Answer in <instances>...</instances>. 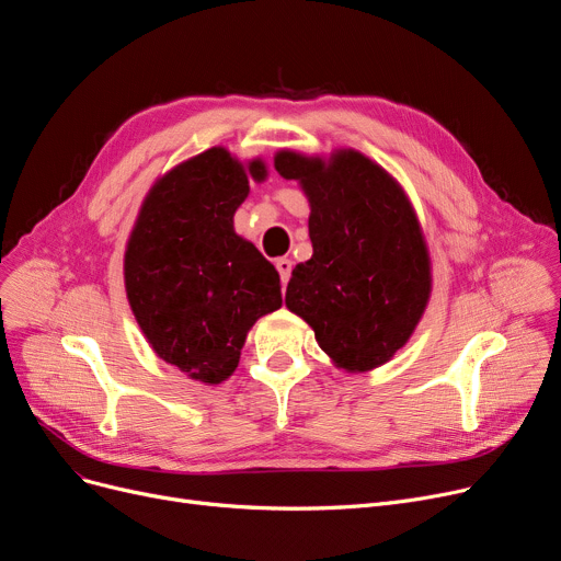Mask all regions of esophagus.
<instances>
[{"label": "esophagus", "mask_w": 561, "mask_h": 561, "mask_svg": "<svg viewBox=\"0 0 561 561\" xmlns=\"http://www.w3.org/2000/svg\"><path fill=\"white\" fill-rule=\"evenodd\" d=\"M275 265H277V271H279L282 284H286L288 277H290V271H294V261H290V259H277Z\"/></svg>", "instance_id": "34e87169"}]
</instances>
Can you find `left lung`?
<instances>
[{
    "mask_svg": "<svg viewBox=\"0 0 561 561\" xmlns=\"http://www.w3.org/2000/svg\"><path fill=\"white\" fill-rule=\"evenodd\" d=\"M277 174L309 202L313 254L286 286V307L348 374L382 367L426 311L433 277L426 238L401 183L355 149L330 158L279 151Z\"/></svg>",
    "mask_w": 561,
    "mask_h": 561,
    "instance_id": "1",
    "label": "left lung"
}]
</instances>
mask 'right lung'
<instances>
[{
    "mask_svg": "<svg viewBox=\"0 0 561 561\" xmlns=\"http://www.w3.org/2000/svg\"><path fill=\"white\" fill-rule=\"evenodd\" d=\"M261 158L240 162L225 146L160 176L130 231L124 279L135 321L153 353L204 385L227 380L248 332L282 307L279 273L233 229Z\"/></svg>",
    "mask_w": 561,
    "mask_h": 561,
    "instance_id": "1",
    "label": "right lung"
}]
</instances>
